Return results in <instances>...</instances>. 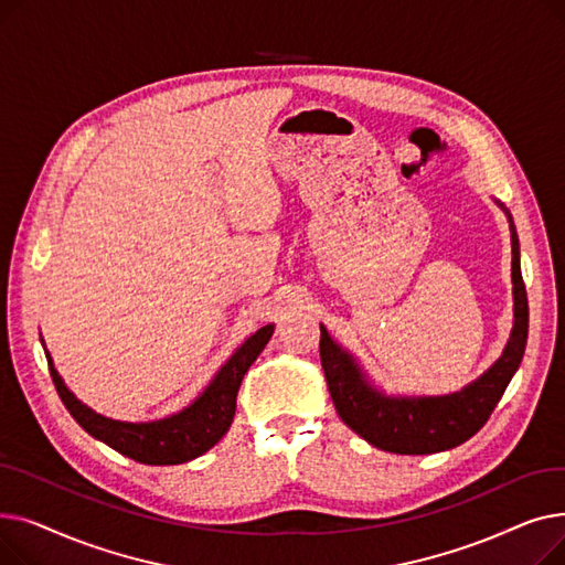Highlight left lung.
Here are the masks:
<instances>
[{"label": "left lung", "mask_w": 565, "mask_h": 565, "mask_svg": "<svg viewBox=\"0 0 565 565\" xmlns=\"http://www.w3.org/2000/svg\"><path fill=\"white\" fill-rule=\"evenodd\" d=\"M511 224V279H513V330L501 358L460 392L444 396L387 394L369 377L350 350L337 343L320 324V364L341 422L364 437L371 447L401 454L428 456L460 447L477 435L499 398L507 392L526 348L529 305L520 270V241L511 213L497 201Z\"/></svg>", "instance_id": "obj_1"}]
</instances>
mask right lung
Segmentation results:
<instances>
[{
  "label": "right lung",
  "instance_id": "right-lung-1",
  "mask_svg": "<svg viewBox=\"0 0 565 565\" xmlns=\"http://www.w3.org/2000/svg\"><path fill=\"white\" fill-rule=\"evenodd\" d=\"M273 332L275 324H265V328L247 337L188 407L156 422H118L98 414L66 387L47 350L45 358L58 398L64 401L73 419L88 435L105 441L107 447L121 456L143 465H181L211 451L228 433L241 382L267 341H270Z\"/></svg>",
  "mask_w": 565,
  "mask_h": 565
}]
</instances>
